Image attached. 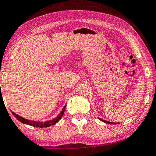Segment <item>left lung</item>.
<instances>
[{
	"label": "left lung",
	"instance_id": "obj_1",
	"mask_svg": "<svg viewBox=\"0 0 156 156\" xmlns=\"http://www.w3.org/2000/svg\"><path fill=\"white\" fill-rule=\"evenodd\" d=\"M99 119V120H101V121H103V122H104V123H108V124H117V123H113V122H110V121H105V120H104V119H100V118H98Z\"/></svg>",
	"mask_w": 156,
	"mask_h": 156
}]
</instances>
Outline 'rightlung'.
<instances>
[{
  "label": "right lung",
  "instance_id": "right-lung-1",
  "mask_svg": "<svg viewBox=\"0 0 156 156\" xmlns=\"http://www.w3.org/2000/svg\"><path fill=\"white\" fill-rule=\"evenodd\" d=\"M65 107L66 105L64 106V108L62 109L60 114H59L58 116H57L55 119H53L52 120H50V121H44V122H42V121H30L28 120V119H25L24 118H23L22 116H19L16 113H14L13 112H12V114L13 116L16 117V118L18 119V121H20L21 123H24V124H27L30 126H32L34 127H39V128H47V127H50L51 126L56 124V123L58 122V121L60 120V119L62 118V116L64 114V112H65Z\"/></svg>",
  "mask_w": 156,
  "mask_h": 156
}]
</instances>
